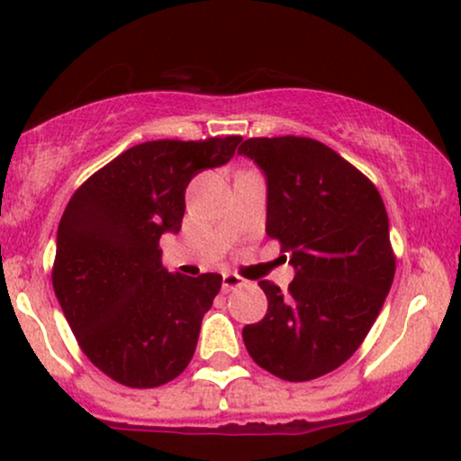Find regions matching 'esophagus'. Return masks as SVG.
Segmentation results:
<instances>
[{
	"mask_svg": "<svg viewBox=\"0 0 461 461\" xmlns=\"http://www.w3.org/2000/svg\"><path fill=\"white\" fill-rule=\"evenodd\" d=\"M244 283H247V281H244L242 276H238V274H231V272L223 274V291H231L236 287H242Z\"/></svg>",
	"mask_w": 461,
	"mask_h": 461,
	"instance_id": "obj_1",
	"label": "esophagus"
}]
</instances>
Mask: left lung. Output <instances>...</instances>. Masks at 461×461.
Returning <instances> with one entry per match:
<instances>
[{
    "instance_id": "8db88e82",
    "label": "left lung",
    "mask_w": 461,
    "mask_h": 461,
    "mask_svg": "<svg viewBox=\"0 0 461 461\" xmlns=\"http://www.w3.org/2000/svg\"><path fill=\"white\" fill-rule=\"evenodd\" d=\"M238 153L264 172L266 234L295 270L287 295L259 281L267 312L242 330L244 347L270 375L312 381L357 351L392 289L385 203L357 167L312 138H249Z\"/></svg>"
}]
</instances>
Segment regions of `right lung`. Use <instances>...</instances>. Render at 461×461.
<instances>
[{
	"instance_id": "1",
	"label": "right lung",
	"mask_w": 461,
	"mask_h": 461,
	"mask_svg": "<svg viewBox=\"0 0 461 461\" xmlns=\"http://www.w3.org/2000/svg\"><path fill=\"white\" fill-rule=\"evenodd\" d=\"M240 140L142 142L86 178L66 206L52 287L83 353L121 385H166L194 357L223 278L167 272L159 238L180 230L191 178L230 161Z\"/></svg>"
}]
</instances>
